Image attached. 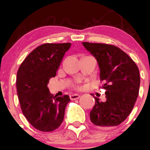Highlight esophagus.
Here are the masks:
<instances>
[{
	"instance_id": "esophagus-1",
	"label": "esophagus",
	"mask_w": 150,
	"mask_h": 150,
	"mask_svg": "<svg viewBox=\"0 0 150 150\" xmlns=\"http://www.w3.org/2000/svg\"><path fill=\"white\" fill-rule=\"evenodd\" d=\"M80 95H79V94H72V95H70V99L71 100H75V99H78L79 98H80Z\"/></svg>"
}]
</instances>
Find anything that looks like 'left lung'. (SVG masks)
I'll list each match as a JSON object with an SVG mask.
<instances>
[{
	"instance_id": "1",
	"label": "left lung",
	"mask_w": 150,
	"mask_h": 150,
	"mask_svg": "<svg viewBox=\"0 0 150 150\" xmlns=\"http://www.w3.org/2000/svg\"><path fill=\"white\" fill-rule=\"evenodd\" d=\"M87 51L97 58L100 80L106 89V101L94 97L95 104L90 111L94 125L103 128L117 126L131 113L140 89V72L127 53L111 44L82 42Z\"/></svg>"
}]
</instances>
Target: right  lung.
Listing matches in <instances>:
<instances>
[{
    "mask_svg": "<svg viewBox=\"0 0 150 150\" xmlns=\"http://www.w3.org/2000/svg\"><path fill=\"white\" fill-rule=\"evenodd\" d=\"M70 43L44 44L26 57L17 74V92L24 116L34 128L51 132L61 125L69 96H53L47 85L55 77Z\"/></svg>",
    "mask_w": 150,
    "mask_h": 150,
    "instance_id": "1",
    "label": "right lung"
}]
</instances>
